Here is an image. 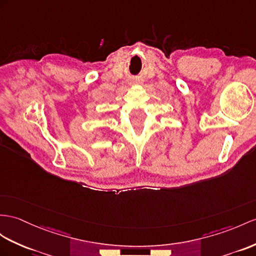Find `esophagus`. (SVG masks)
<instances>
[{
    "instance_id": "1",
    "label": "esophagus",
    "mask_w": 256,
    "mask_h": 256,
    "mask_svg": "<svg viewBox=\"0 0 256 256\" xmlns=\"http://www.w3.org/2000/svg\"><path fill=\"white\" fill-rule=\"evenodd\" d=\"M142 82V81L140 79H136V78H132L129 80L128 84L129 86H136V84H140Z\"/></svg>"
}]
</instances>
